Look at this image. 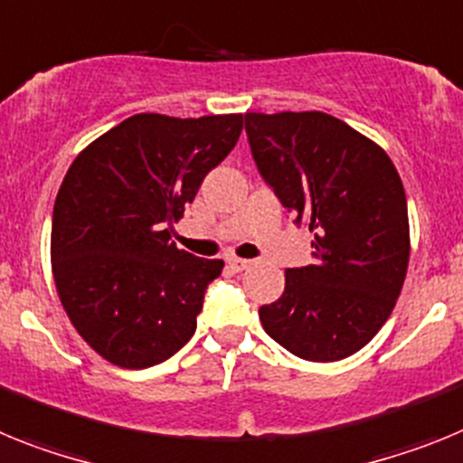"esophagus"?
<instances>
[{"mask_svg":"<svg viewBox=\"0 0 463 463\" xmlns=\"http://www.w3.org/2000/svg\"><path fill=\"white\" fill-rule=\"evenodd\" d=\"M228 265H231V268H232V270H235V272H242V270H247L249 265H251V260L237 259V256H231V259H228Z\"/></svg>","mask_w":463,"mask_h":463,"instance_id":"1","label":"esophagus"}]
</instances>
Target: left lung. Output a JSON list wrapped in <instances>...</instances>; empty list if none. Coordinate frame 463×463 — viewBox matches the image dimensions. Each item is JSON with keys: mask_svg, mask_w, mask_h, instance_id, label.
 <instances>
[{"mask_svg": "<svg viewBox=\"0 0 463 463\" xmlns=\"http://www.w3.org/2000/svg\"><path fill=\"white\" fill-rule=\"evenodd\" d=\"M244 128L260 176L315 232V263L288 268L260 324L300 359H347L384 326L403 288V182L384 148L324 111H251Z\"/></svg>", "mask_w": 463, "mask_h": 463, "instance_id": "8db88e82", "label": "left lung"}]
</instances>
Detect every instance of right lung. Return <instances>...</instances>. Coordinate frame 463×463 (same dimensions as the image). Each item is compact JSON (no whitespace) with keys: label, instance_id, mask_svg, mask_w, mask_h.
<instances>
[{"label":"right lung","instance_id":"right-lung-1","mask_svg":"<svg viewBox=\"0 0 463 463\" xmlns=\"http://www.w3.org/2000/svg\"><path fill=\"white\" fill-rule=\"evenodd\" d=\"M242 114H137L76 156L53 207L51 265L79 335L109 364L148 368L191 340L223 260L170 242L209 170L237 144Z\"/></svg>","mask_w":463,"mask_h":463}]
</instances>
